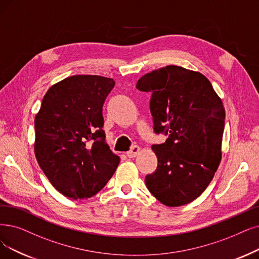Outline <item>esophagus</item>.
I'll return each mask as SVG.
<instances>
[{
	"label": "esophagus",
	"mask_w": 259,
	"mask_h": 259,
	"mask_svg": "<svg viewBox=\"0 0 259 259\" xmlns=\"http://www.w3.org/2000/svg\"><path fill=\"white\" fill-rule=\"evenodd\" d=\"M139 152H140V148L138 146H133L131 148V150L126 153V155H127V157L133 158V157H136Z\"/></svg>",
	"instance_id": "esophagus-1"
}]
</instances>
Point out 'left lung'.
Wrapping results in <instances>:
<instances>
[{"label": "left lung", "instance_id": "obj_1", "mask_svg": "<svg viewBox=\"0 0 259 259\" xmlns=\"http://www.w3.org/2000/svg\"><path fill=\"white\" fill-rule=\"evenodd\" d=\"M136 88L150 92L157 168L146 177L149 191L177 207L200 196L221 161L225 110L210 81L200 72L167 66L144 74Z\"/></svg>", "mask_w": 259, "mask_h": 259}]
</instances>
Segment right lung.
I'll list each match as a JSON object with an SVG mask.
<instances>
[{
    "instance_id": "obj_1",
    "label": "right lung",
    "mask_w": 259,
    "mask_h": 259,
    "mask_svg": "<svg viewBox=\"0 0 259 259\" xmlns=\"http://www.w3.org/2000/svg\"><path fill=\"white\" fill-rule=\"evenodd\" d=\"M111 78L73 75L52 86L35 117V155L60 193L73 200L97 194L120 162L106 143L103 105Z\"/></svg>"
}]
</instances>
